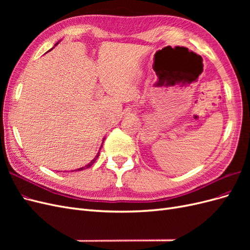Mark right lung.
<instances>
[{"label":"right lung","instance_id":"add662e5","mask_svg":"<svg viewBox=\"0 0 250 250\" xmlns=\"http://www.w3.org/2000/svg\"><path fill=\"white\" fill-rule=\"evenodd\" d=\"M57 43H58V42H57ZM57 43H56V44H57ZM103 140H104V139H103ZM103 142H104V141H103ZM102 145H103V143H102ZM101 148H102V147H101ZM101 148H100V149H101ZM99 153H100V151H99V152H98V153H97V155H96V157L94 158V160H93L92 162H90L89 164H87V165L85 166V167H82V168L76 169V170H75V171H81V170H84V169H86V168H89V167H90V166H92V165H93V164H94V163L96 162V160H97V158H98V156H99Z\"/></svg>","mask_w":250,"mask_h":250}]
</instances>
